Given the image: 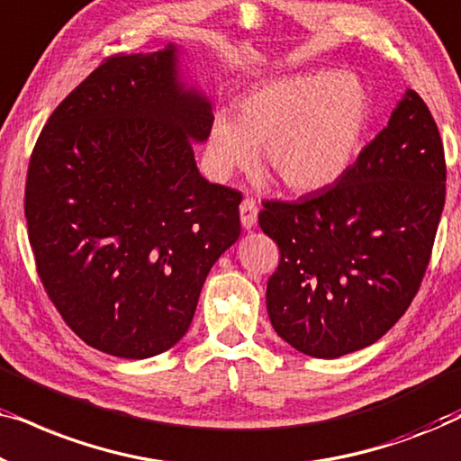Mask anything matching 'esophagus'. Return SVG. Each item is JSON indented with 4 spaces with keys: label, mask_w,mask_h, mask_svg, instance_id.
I'll return each instance as SVG.
<instances>
[{
    "label": "esophagus",
    "mask_w": 461,
    "mask_h": 461,
    "mask_svg": "<svg viewBox=\"0 0 461 461\" xmlns=\"http://www.w3.org/2000/svg\"><path fill=\"white\" fill-rule=\"evenodd\" d=\"M239 213H241V224L245 230H251L256 226L258 220V205L254 199H243L241 205H239Z\"/></svg>",
    "instance_id": "34e87169"
}]
</instances>
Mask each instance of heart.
Returning <instances> with one entry per match:
<instances>
[{"instance_id": "obj_1", "label": "heart", "mask_w": 461, "mask_h": 461, "mask_svg": "<svg viewBox=\"0 0 461 461\" xmlns=\"http://www.w3.org/2000/svg\"><path fill=\"white\" fill-rule=\"evenodd\" d=\"M367 122L361 81L336 71L287 75L239 100L237 115L213 117L207 159L226 178L262 149L267 172L292 193H317L342 178Z\"/></svg>"}]
</instances>
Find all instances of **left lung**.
Returning a JSON list of instances; mask_svg holds the SVG:
<instances>
[{"mask_svg": "<svg viewBox=\"0 0 461 461\" xmlns=\"http://www.w3.org/2000/svg\"><path fill=\"white\" fill-rule=\"evenodd\" d=\"M445 150L418 92L342 178L294 203L264 201L281 260L267 285L275 331L314 358L374 344L418 294L445 205Z\"/></svg>", "mask_w": 461, "mask_h": 461, "instance_id": "1", "label": "left lung"}]
</instances>
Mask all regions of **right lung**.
<instances>
[{
    "label": "right lung",
    "instance_id": "add662e5",
    "mask_svg": "<svg viewBox=\"0 0 461 461\" xmlns=\"http://www.w3.org/2000/svg\"><path fill=\"white\" fill-rule=\"evenodd\" d=\"M212 122L167 43L111 56L43 125L24 191L29 241L50 300L92 348L149 358L178 344L207 273L241 235V193L194 161Z\"/></svg>",
    "mask_w": 461,
    "mask_h": 461
}]
</instances>
